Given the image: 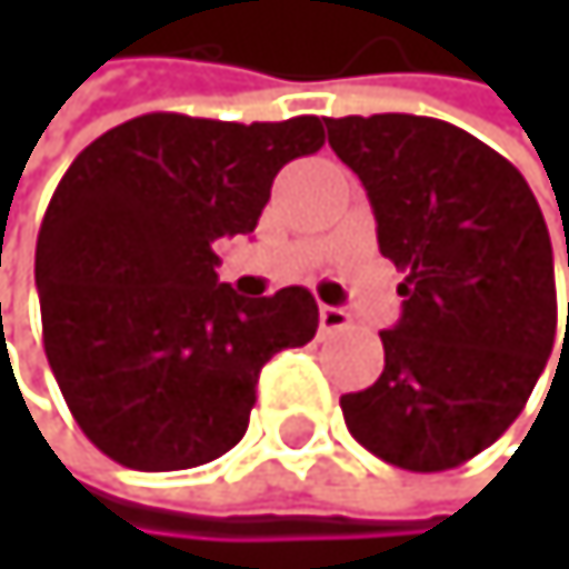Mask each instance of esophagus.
Listing matches in <instances>:
<instances>
[{
  "label": "esophagus",
  "mask_w": 569,
  "mask_h": 569,
  "mask_svg": "<svg viewBox=\"0 0 569 569\" xmlns=\"http://www.w3.org/2000/svg\"><path fill=\"white\" fill-rule=\"evenodd\" d=\"M351 317L341 307H320V331H345Z\"/></svg>",
  "instance_id": "34e87169"
}]
</instances>
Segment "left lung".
<instances>
[{"label": "left lung", "mask_w": 569, "mask_h": 569, "mask_svg": "<svg viewBox=\"0 0 569 569\" xmlns=\"http://www.w3.org/2000/svg\"><path fill=\"white\" fill-rule=\"evenodd\" d=\"M323 126L406 272L386 368L341 396L345 423L386 465L450 471L516 423L553 351L550 231L526 177L465 129L399 112Z\"/></svg>", "instance_id": "left-lung-1"}]
</instances>
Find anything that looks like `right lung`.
Returning a JSON list of instances; mask_svg holds the SVG:
<instances>
[{
    "instance_id": "add662e5",
    "label": "right lung",
    "mask_w": 569,
    "mask_h": 569,
    "mask_svg": "<svg viewBox=\"0 0 569 569\" xmlns=\"http://www.w3.org/2000/svg\"><path fill=\"white\" fill-rule=\"evenodd\" d=\"M323 146L317 116L149 112L60 177L37 238L43 351L84 437L132 471H183L249 430L262 365L317 335L303 287L246 300L214 242L249 234L276 173Z\"/></svg>"
}]
</instances>
